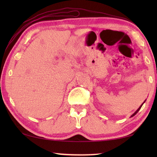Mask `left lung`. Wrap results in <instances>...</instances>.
Segmentation results:
<instances>
[{"mask_svg":"<svg viewBox=\"0 0 157 157\" xmlns=\"http://www.w3.org/2000/svg\"><path fill=\"white\" fill-rule=\"evenodd\" d=\"M145 102V100L144 101V102ZM144 102H143V103H144ZM143 104H142L141 105H140V107H139V109H137V110H136V111H135V112H134V113H133V114H132V115L131 116V117H133V116H135V115H136V113H138V111H139V110L140 109V108H141V107H142V106H143Z\"/></svg>","mask_w":157,"mask_h":157,"instance_id":"left-lung-1","label":"left lung"}]
</instances>
